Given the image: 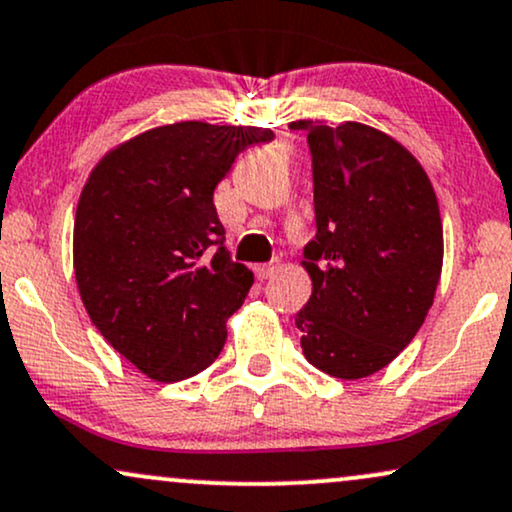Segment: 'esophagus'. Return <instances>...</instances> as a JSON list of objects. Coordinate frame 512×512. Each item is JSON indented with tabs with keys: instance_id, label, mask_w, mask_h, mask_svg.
<instances>
[{
	"instance_id": "34e87169",
	"label": "esophagus",
	"mask_w": 512,
	"mask_h": 512,
	"mask_svg": "<svg viewBox=\"0 0 512 512\" xmlns=\"http://www.w3.org/2000/svg\"><path fill=\"white\" fill-rule=\"evenodd\" d=\"M274 272H276V264H257L255 267V276L260 281H267Z\"/></svg>"
}]
</instances>
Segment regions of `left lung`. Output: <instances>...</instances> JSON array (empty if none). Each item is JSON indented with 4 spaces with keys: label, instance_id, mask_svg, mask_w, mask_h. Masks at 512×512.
I'll list each match as a JSON object with an SVG mask.
<instances>
[{
    "label": "left lung",
    "instance_id": "obj_1",
    "mask_svg": "<svg viewBox=\"0 0 512 512\" xmlns=\"http://www.w3.org/2000/svg\"><path fill=\"white\" fill-rule=\"evenodd\" d=\"M305 131L317 236L303 267L312 295L295 317L310 365L362 379L396 360L424 324L443 264L439 202L422 164L389 133L357 121Z\"/></svg>",
    "mask_w": 512,
    "mask_h": 512
}]
</instances>
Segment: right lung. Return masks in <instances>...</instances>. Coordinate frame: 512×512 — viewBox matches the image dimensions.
Instances as JSON below:
<instances>
[{
    "label": "right lung",
    "mask_w": 512,
    "mask_h": 512,
    "mask_svg": "<svg viewBox=\"0 0 512 512\" xmlns=\"http://www.w3.org/2000/svg\"><path fill=\"white\" fill-rule=\"evenodd\" d=\"M272 128L178 121L109 150L80 193L73 272L92 324L150 379L217 360L255 276L231 260L214 188Z\"/></svg>",
    "instance_id": "right-lung-1"
}]
</instances>
